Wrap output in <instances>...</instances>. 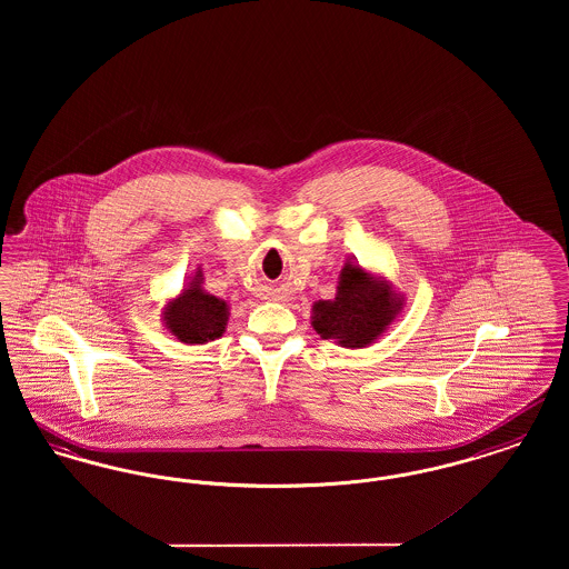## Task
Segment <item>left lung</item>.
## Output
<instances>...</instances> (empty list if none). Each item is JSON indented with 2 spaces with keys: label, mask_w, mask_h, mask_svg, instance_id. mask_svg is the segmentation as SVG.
<instances>
[{
  "label": "left lung",
  "mask_w": 569,
  "mask_h": 569,
  "mask_svg": "<svg viewBox=\"0 0 569 569\" xmlns=\"http://www.w3.org/2000/svg\"><path fill=\"white\" fill-rule=\"evenodd\" d=\"M403 307L406 295L397 292L392 281L348 258L335 298L311 305V326L341 348H369L403 313Z\"/></svg>",
  "instance_id": "left-lung-1"
}]
</instances>
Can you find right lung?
<instances>
[{
  "instance_id": "obj_1",
  "label": "right lung",
  "mask_w": 569,
  "mask_h": 569,
  "mask_svg": "<svg viewBox=\"0 0 569 569\" xmlns=\"http://www.w3.org/2000/svg\"><path fill=\"white\" fill-rule=\"evenodd\" d=\"M230 305L223 298L204 290V274L198 269L177 297L168 298L162 307L166 330L188 346H204L216 341L228 326Z\"/></svg>"
}]
</instances>
